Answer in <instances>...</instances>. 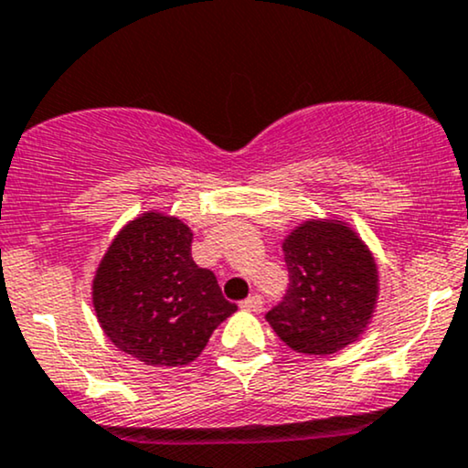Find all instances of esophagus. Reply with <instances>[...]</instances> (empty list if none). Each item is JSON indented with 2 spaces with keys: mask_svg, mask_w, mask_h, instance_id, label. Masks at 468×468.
Wrapping results in <instances>:
<instances>
[{
  "mask_svg": "<svg viewBox=\"0 0 468 468\" xmlns=\"http://www.w3.org/2000/svg\"><path fill=\"white\" fill-rule=\"evenodd\" d=\"M241 307L249 309V312H261V307H263V298L259 296V294H252V296L246 298L244 303H241Z\"/></svg>",
  "mask_w": 468,
  "mask_h": 468,
  "instance_id": "1",
  "label": "esophagus"
}]
</instances>
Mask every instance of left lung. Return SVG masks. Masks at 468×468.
Here are the masks:
<instances>
[{
    "instance_id": "8db88e82",
    "label": "left lung",
    "mask_w": 468,
    "mask_h": 468,
    "mask_svg": "<svg viewBox=\"0 0 468 468\" xmlns=\"http://www.w3.org/2000/svg\"><path fill=\"white\" fill-rule=\"evenodd\" d=\"M288 294L266 314L296 353L331 356L357 340L373 318L379 270L373 252L342 219H305L283 239Z\"/></svg>"
}]
</instances>
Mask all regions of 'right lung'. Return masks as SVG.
<instances>
[{
	"label": "right lung",
	"mask_w": 468,
	"mask_h": 468,
	"mask_svg": "<svg viewBox=\"0 0 468 468\" xmlns=\"http://www.w3.org/2000/svg\"><path fill=\"white\" fill-rule=\"evenodd\" d=\"M194 233L178 218L145 211L131 219L95 270L98 323L120 351L148 366H187L238 305L216 274L191 259Z\"/></svg>",
	"instance_id": "1"
}]
</instances>
